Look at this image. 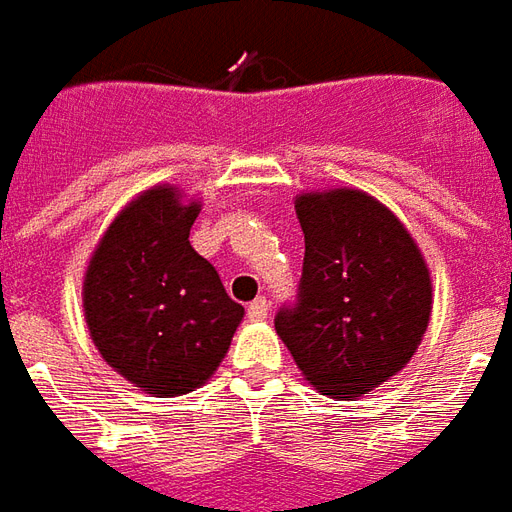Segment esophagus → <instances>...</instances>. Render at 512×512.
Wrapping results in <instances>:
<instances>
[{"mask_svg": "<svg viewBox=\"0 0 512 512\" xmlns=\"http://www.w3.org/2000/svg\"><path fill=\"white\" fill-rule=\"evenodd\" d=\"M267 314H270V300H267V297H256L248 306V317L253 322L267 320Z\"/></svg>", "mask_w": 512, "mask_h": 512, "instance_id": "esophagus-1", "label": "esophagus"}]
</instances>
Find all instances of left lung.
Here are the masks:
<instances>
[{"instance_id": "8db88e82", "label": "left lung", "mask_w": 512, "mask_h": 512, "mask_svg": "<svg viewBox=\"0 0 512 512\" xmlns=\"http://www.w3.org/2000/svg\"><path fill=\"white\" fill-rule=\"evenodd\" d=\"M303 275L275 331L322 394L361 397L411 361L430 320V273L411 234L358 190L297 198Z\"/></svg>"}]
</instances>
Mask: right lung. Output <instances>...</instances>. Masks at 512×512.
I'll return each mask as SVG.
<instances>
[{"label": "right lung", "mask_w": 512, "mask_h": 512, "mask_svg": "<svg viewBox=\"0 0 512 512\" xmlns=\"http://www.w3.org/2000/svg\"><path fill=\"white\" fill-rule=\"evenodd\" d=\"M198 204L143 192L112 220L85 275V320L104 361L148 394L212 378L245 308L190 245Z\"/></svg>", "instance_id": "obj_1"}]
</instances>
